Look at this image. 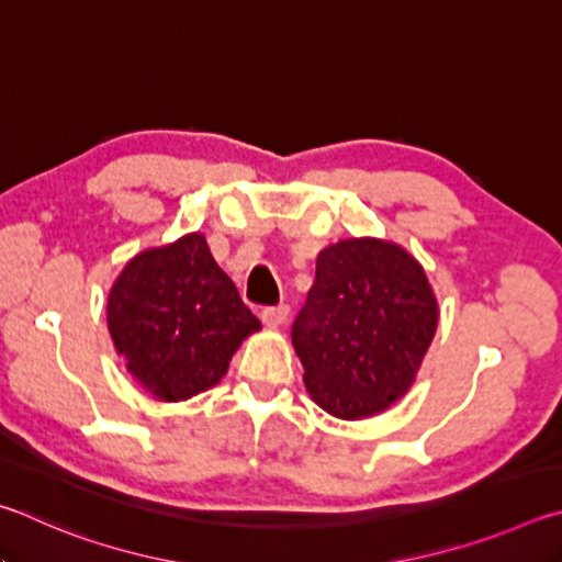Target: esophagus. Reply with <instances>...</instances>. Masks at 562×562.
Here are the masks:
<instances>
[{"label": "esophagus", "instance_id": "34e87169", "mask_svg": "<svg viewBox=\"0 0 562 562\" xmlns=\"http://www.w3.org/2000/svg\"><path fill=\"white\" fill-rule=\"evenodd\" d=\"M289 313H291V308L286 306V303H281V306L263 308V311H261V321H263L269 328H279V326H283V323H286Z\"/></svg>", "mask_w": 562, "mask_h": 562}]
</instances>
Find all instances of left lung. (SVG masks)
Returning a JSON list of instances; mask_svg holds the SVG:
<instances>
[{
    "mask_svg": "<svg viewBox=\"0 0 562 562\" xmlns=\"http://www.w3.org/2000/svg\"><path fill=\"white\" fill-rule=\"evenodd\" d=\"M439 323V303L405 246L342 239L316 259V281L291 340L311 400L338 419H366L407 395Z\"/></svg>",
    "mask_w": 562,
    "mask_h": 562,
    "instance_id": "1",
    "label": "left lung"
}]
</instances>
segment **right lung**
Instances as JSON below:
<instances>
[{
  "label": "right lung",
  "mask_w": 562,
  "mask_h": 562,
  "mask_svg": "<svg viewBox=\"0 0 562 562\" xmlns=\"http://www.w3.org/2000/svg\"><path fill=\"white\" fill-rule=\"evenodd\" d=\"M108 333L147 395L182 402L214 387L259 318L192 232L135 254L108 293Z\"/></svg>",
  "instance_id": "right-lung-1"
}]
</instances>
